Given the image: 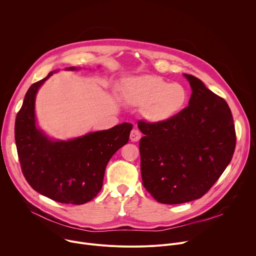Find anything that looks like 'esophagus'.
Listing matches in <instances>:
<instances>
[{
  "mask_svg": "<svg viewBox=\"0 0 256 256\" xmlns=\"http://www.w3.org/2000/svg\"><path fill=\"white\" fill-rule=\"evenodd\" d=\"M140 136H142V134H140V132L138 130H132L130 132V138L132 142H138L140 138Z\"/></svg>",
  "mask_w": 256,
  "mask_h": 256,
  "instance_id": "34e87169",
  "label": "esophagus"
}]
</instances>
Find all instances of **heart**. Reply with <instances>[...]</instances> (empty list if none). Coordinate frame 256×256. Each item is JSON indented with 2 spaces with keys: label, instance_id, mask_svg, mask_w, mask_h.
I'll list each match as a JSON object with an SVG mask.
<instances>
[{
  "label": "heart",
  "instance_id": "1",
  "mask_svg": "<svg viewBox=\"0 0 256 256\" xmlns=\"http://www.w3.org/2000/svg\"><path fill=\"white\" fill-rule=\"evenodd\" d=\"M124 96L132 106H142V116L151 122H164L177 116L188 103V93L178 83L169 84L158 76L130 79Z\"/></svg>",
  "mask_w": 256,
  "mask_h": 256
}]
</instances>
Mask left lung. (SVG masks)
I'll use <instances>...</instances> for the list:
<instances>
[{"mask_svg":"<svg viewBox=\"0 0 256 256\" xmlns=\"http://www.w3.org/2000/svg\"><path fill=\"white\" fill-rule=\"evenodd\" d=\"M188 106L164 122L140 120L142 186L159 202L178 204L204 196L232 160L234 120L227 102L192 75Z\"/></svg>","mask_w":256,"mask_h":256,"instance_id":"8db88e82","label":"left lung"}]
</instances>
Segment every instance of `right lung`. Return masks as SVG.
I'll return each mask as SVG.
<instances>
[{
	"label": "right lung",
	"mask_w": 256,
	"mask_h": 256,
	"mask_svg": "<svg viewBox=\"0 0 256 256\" xmlns=\"http://www.w3.org/2000/svg\"><path fill=\"white\" fill-rule=\"evenodd\" d=\"M52 74L50 72L30 86L17 114L18 158L26 181L35 192L58 202L83 204L101 190L106 165L128 142L132 124L124 122L68 142L48 140L35 126L34 99L38 88Z\"/></svg>",
	"instance_id": "add662e5"
}]
</instances>
